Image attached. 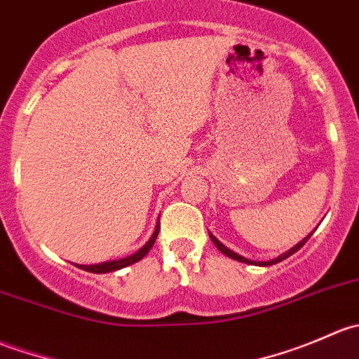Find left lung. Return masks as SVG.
<instances>
[{"instance_id": "1", "label": "left lung", "mask_w": 359, "mask_h": 359, "mask_svg": "<svg viewBox=\"0 0 359 359\" xmlns=\"http://www.w3.org/2000/svg\"><path fill=\"white\" fill-rule=\"evenodd\" d=\"M313 233H314V231H311V233L307 234V236L304 238L302 241H299V243H297L295 247H292L290 250H288V252L281 253V255H280V257H276V259H273V260H267V262H257V260H250V259H247V257H241V255H238L236 252H233V250H229V248H227L226 245H222V243H220V241L217 240V238L213 236L212 233H208V234H210V240L213 241V245H215V247L219 248L220 252L224 253V255H227V257H229V259H234V260H238V262H243V264H253V266H264V267H266V266H273V264H278V262H281V260L288 259V257L293 255V253H295L297 250H300V248L304 247V245H306V241L309 240L311 236H313Z\"/></svg>"}]
</instances>
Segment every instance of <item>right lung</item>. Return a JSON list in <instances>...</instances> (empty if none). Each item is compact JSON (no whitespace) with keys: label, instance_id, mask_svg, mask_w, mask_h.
<instances>
[{"label":"right lung","instance_id":"obj_1","mask_svg":"<svg viewBox=\"0 0 359 359\" xmlns=\"http://www.w3.org/2000/svg\"><path fill=\"white\" fill-rule=\"evenodd\" d=\"M158 233H159V219H158V222H156V227H154L153 234H151V238H149V240H147V243L144 245L142 248L137 250L135 253H132V255L125 257V259L107 260V262H100V264H92V266H83V264H76V267H79V269H83V271H88V273L104 274V273H112V271L123 269V267H126V266H132V264L139 262L140 259H144V257H146L147 253H149V250L153 248L154 241H156Z\"/></svg>","mask_w":359,"mask_h":359}]
</instances>
